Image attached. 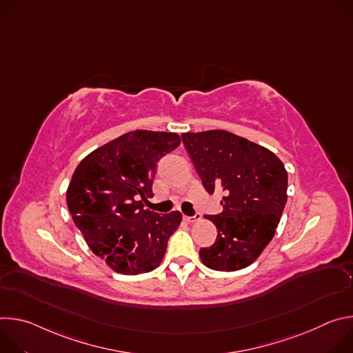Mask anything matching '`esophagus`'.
I'll return each instance as SVG.
<instances>
[{"mask_svg": "<svg viewBox=\"0 0 353 353\" xmlns=\"http://www.w3.org/2000/svg\"><path fill=\"white\" fill-rule=\"evenodd\" d=\"M183 219L185 221V222H188V223H192V222H196V221H199L201 219V214L199 212H196L195 215H192V216H183Z\"/></svg>", "mask_w": 353, "mask_h": 353, "instance_id": "esophagus-1", "label": "esophagus"}]
</instances>
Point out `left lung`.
I'll return each mask as SVG.
<instances>
[{
    "label": "left lung",
    "mask_w": 353,
    "mask_h": 353,
    "mask_svg": "<svg viewBox=\"0 0 353 353\" xmlns=\"http://www.w3.org/2000/svg\"><path fill=\"white\" fill-rule=\"evenodd\" d=\"M183 143L204 188L221 191L222 212L207 215L218 237L199 250L216 271H237L254 263L275 234L286 204L288 173L267 148L223 130L185 132Z\"/></svg>",
    "instance_id": "1"
}]
</instances>
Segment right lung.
Returning <instances> with one entry per match:
<instances>
[{"label": "right lung", "instance_id": "right-lung-1", "mask_svg": "<svg viewBox=\"0 0 353 353\" xmlns=\"http://www.w3.org/2000/svg\"><path fill=\"white\" fill-rule=\"evenodd\" d=\"M180 145L173 132L137 130L100 146L75 169L67 205L93 253L125 275L157 268L181 214L143 210L158 162Z\"/></svg>", "mask_w": 353, "mask_h": 353}]
</instances>
